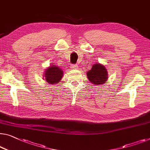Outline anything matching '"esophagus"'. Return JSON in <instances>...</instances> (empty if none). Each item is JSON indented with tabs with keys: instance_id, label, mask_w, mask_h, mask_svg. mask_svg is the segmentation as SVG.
Listing matches in <instances>:
<instances>
[{
	"instance_id": "obj_1",
	"label": "esophagus",
	"mask_w": 150,
	"mask_h": 150,
	"mask_svg": "<svg viewBox=\"0 0 150 150\" xmlns=\"http://www.w3.org/2000/svg\"><path fill=\"white\" fill-rule=\"evenodd\" d=\"M70 67L71 69H76L77 68V66L76 65V64H71L70 66Z\"/></svg>"
}]
</instances>
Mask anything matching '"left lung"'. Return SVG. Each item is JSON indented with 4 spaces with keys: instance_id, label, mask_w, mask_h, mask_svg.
I'll return each mask as SVG.
<instances>
[{
    "instance_id": "1",
    "label": "left lung",
    "mask_w": 150,
    "mask_h": 150,
    "mask_svg": "<svg viewBox=\"0 0 150 150\" xmlns=\"http://www.w3.org/2000/svg\"><path fill=\"white\" fill-rule=\"evenodd\" d=\"M87 76L89 81L93 84H104L108 79V71L103 64L100 63L94 64L90 70L87 73Z\"/></svg>"
}]
</instances>
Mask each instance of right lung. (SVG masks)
Masks as SVG:
<instances>
[{
  "mask_svg": "<svg viewBox=\"0 0 150 150\" xmlns=\"http://www.w3.org/2000/svg\"><path fill=\"white\" fill-rule=\"evenodd\" d=\"M44 77H45L46 81L50 85L57 84L60 82L62 76H63V71H62L59 67L55 66L54 64L49 67L46 69L45 73H44Z\"/></svg>",
  "mask_w": 150,
  "mask_h": 150,
  "instance_id": "right-lung-1",
  "label": "right lung"
}]
</instances>
